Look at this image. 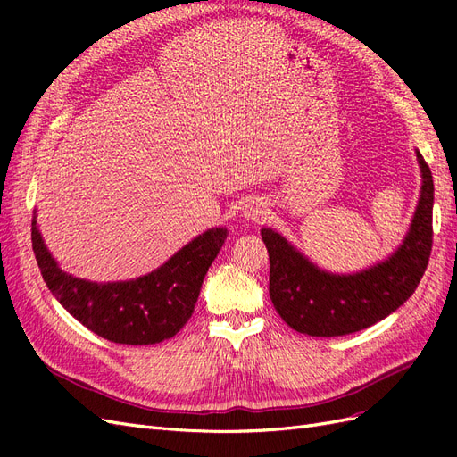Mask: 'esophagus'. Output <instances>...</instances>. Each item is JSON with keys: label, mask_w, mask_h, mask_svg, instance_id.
Wrapping results in <instances>:
<instances>
[{"label": "esophagus", "mask_w": 457, "mask_h": 457, "mask_svg": "<svg viewBox=\"0 0 457 457\" xmlns=\"http://www.w3.org/2000/svg\"><path fill=\"white\" fill-rule=\"evenodd\" d=\"M244 215H245L247 219H253V220H262V217L267 215V212H265V207H262L261 204H257V202H252V204H247V205H245V212H244Z\"/></svg>", "instance_id": "1"}]
</instances>
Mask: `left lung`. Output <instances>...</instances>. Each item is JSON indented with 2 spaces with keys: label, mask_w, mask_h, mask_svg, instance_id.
<instances>
[{
  "label": "left lung",
  "mask_w": 457,
  "mask_h": 457,
  "mask_svg": "<svg viewBox=\"0 0 457 457\" xmlns=\"http://www.w3.org/2000/svg\"><path fill=\"white\" fill-rule=\"evenodd\" d=\"M421 198L403 245L379 265L339 276L324 272L303 257L278 232L262 228L270 274L269 294L282 320L312 337L347 336L395 312L416 292L433 247L435 185L418 152Z\"/></svg>",
  "instance_id": "8db88e82"
}]
</instances>
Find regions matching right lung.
I'll use <instances>...</instances> for the list:
<instances>
[{"mask_svg": "<svg viewBox=\"0 0 457 457\" xmlns=\"http://www.w3.org/2000/svg\"><path fill=\"white\" fill-rule=\"evenodd\" d=\"M225 238V228H212L154 272L129 282L96 284L61 270L32 220V250L51 294L87 329L121 345H154L188 322Z\"/></svg>", "mask_w": 457, "mask_h": 457, "instance_id": "1", "label": "right lung"}]
</instances>
